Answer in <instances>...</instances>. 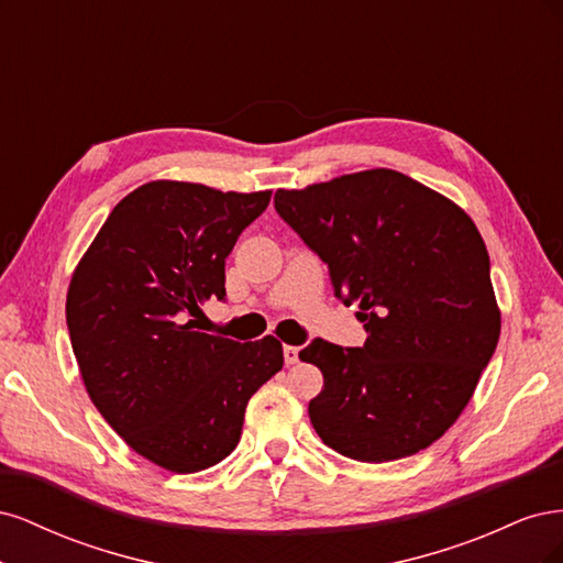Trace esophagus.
<instances>
[{
    "mask_svg": "<svg viewBox=\"0 0 563 563\" xmlns=\"http://www.w3.org/2000/svg\"><path fill=\"white\" fill-rule=\"evenodd\" d=\"M298 352H300V347H296V345H284V360H286V364H296L298 362Z\"/></svg>",
    "mask_w": 563,
    "mask_h": 563,
    "instance_id": "esophagus-1",
    "label": "esophagus"
}]
</instances>
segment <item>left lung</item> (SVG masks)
<instances>
[{"label": "left lung", "instance_id": "1", "mask_svg": "<svg viewBox=\"0 0 563 563\" xmlns=\"http://www.w3.org/2000/svg\"><path fill=\"white\" fill-rule=\"evenodd\" d=\"M275 211L327 263L335 298L360 302L364 347L314 338L300 360L323 373L310 420L362 463L413 455L463 413L500 338L490 261L453 201L391 168L305 190Z\"/></svg>", "mask_w": 563, "mask_h": 563}]
</instances>
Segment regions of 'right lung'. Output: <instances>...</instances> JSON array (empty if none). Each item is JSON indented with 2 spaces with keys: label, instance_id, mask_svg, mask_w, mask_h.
<instances>
[{
  "label": "right lung",
  "instance_id": "obj_1",
  "mask_svg": "<svg viewBox=\"0 0 563 563\" xmlns=\"http://www.w3.org/2000/svg\"><path fill=\"white\" fill-rule=\"evenodd\" d=\"M269 192L157 180L126 195L77 265L65 319L84 385L110 428L164 470L190 474L240 444L246 404L284 366L282 343L201 333L225 300V258Z\"/></svg>",
  "mask_w": 563,
  "mask_h": 563
}]
</instances>
